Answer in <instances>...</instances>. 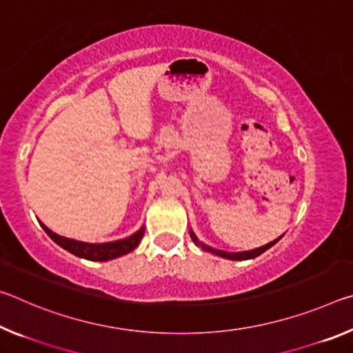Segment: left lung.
Instances as JSON below:
<instances>
[{"instance_id":"1","label":"left lung","mask_w":353,"mask_h":353,"mask_svg":"<svg viewBox=\"0 0 353 353\" xmlns=\"http://www.w3.org/2000/svg\"><path fill=\"white\" fill-rule=\"evenodd\" d=\"M190 236H191V240H193V243L196 244V246L201 248L202 250H205V252H210L213 255H218V256H221V259H225V260H250V259H255V256L261 255L263 252H265V250L271 249L274 244H276L283 235L276 238V240L271 241V243L265 244V246H260V248L250 249V250H243V252H227V250H221V249H214L212 246H207V244L199 241V238L196 236V234L191 229H190Z\"/></svg>"}]
</instances>
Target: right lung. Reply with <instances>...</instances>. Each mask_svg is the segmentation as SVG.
<instances>
[{"instance_id":"right-lung-1","label":"right lung","mask_w":353,"mask_h":353,"mask_svg":"<svg viewBox=\"0 0 353 353\" xmlns=\"http://www.w3.org/2000/svg\"><path fill=\"white\" fill-rule=\"evenodd\" d=\"M39 223L41 225V229L48 234V236H50L56 244H59L62 249L68 250L70 254L79 256V259H85L90 261H109L132 252V250L140 244L143 235H145V225H141L135 234L123 238V240L109 243H85L73 240V238L57 235L56 232L48 229L41 221H39Z\"/></svg>"}]
</instances>
